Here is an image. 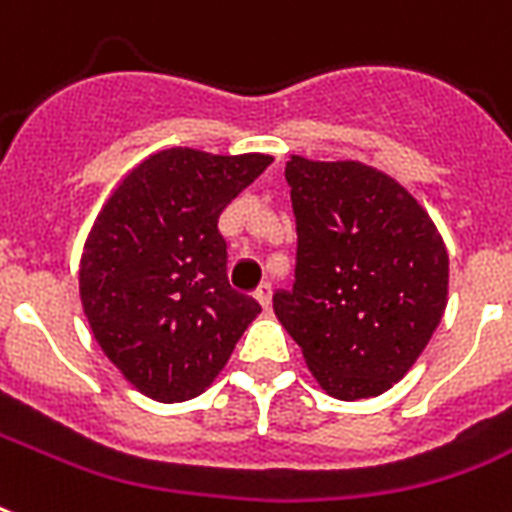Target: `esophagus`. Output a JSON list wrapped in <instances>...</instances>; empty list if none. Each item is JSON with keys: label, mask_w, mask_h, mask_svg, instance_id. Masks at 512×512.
Returning a JSON list of instances; mask_svg holds the SVG:
<instances>
[{"label": "esophagus", "mask_w": 512, "mask_h": 512, "mask_svg": "<svg viewBox=\"0 0 512 512\" xmlns=\"http://www.w3.org/2000/svg\"><path fill=\"white\" fill-rule=\"evenodd\" d=\"M255 300L263 306V311H268L271 308V284H260L255 292Z\"/></svg>", "instance_id": "34e87169"}]
</instances>
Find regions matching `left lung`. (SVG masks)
<instances>
[{
    "mask_svg": "<svg viewBox=\"0 0 512 512\" xmlns=\"http://www.w3.org/2000/svg\"><path fill=\"white\" fill-rule=\"evenodd\" d=\"M298 225L292 290L273 311L330 397L384 395L413 368L448 303V252L427 209L362 161L284 169Z\"/></svg>",
    "mask_w": 512,
    "mask_h": 512,
    "instance_id": "obj_1",
    "label": "left lung"
}]
</instances>
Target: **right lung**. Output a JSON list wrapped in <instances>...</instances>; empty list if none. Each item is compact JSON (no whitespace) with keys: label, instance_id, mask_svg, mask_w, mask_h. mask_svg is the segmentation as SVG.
Instances as JSON below:
<instances>
[{"label":"right lung","instance_id":"1","mask_svg":"<svg viewBox=\"0 0 512 512\" xmlns=\"http://www.w3.org/2000/svg\"><path fill=\"white\" fill-rule=\"evenodd\" d=\"M271 155L152 152L101 206L80 257L93 338L128 384L158 403L201 395L260 306L230 290L222 209Z\"/></svg>","mask_w":512,"mask_h":512}]
</instances>
